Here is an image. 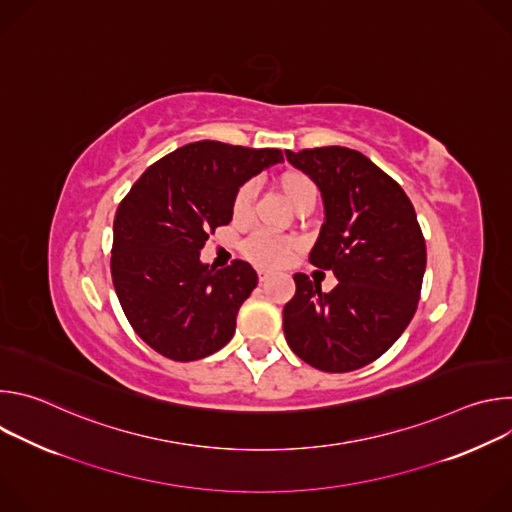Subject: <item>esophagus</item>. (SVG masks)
Segmentation results:
<instances>
[{
    "mask_svg": "<svg viewBox=\"0 0 512 512\" xmlns=\"http://www.w3.org/2000/svg\"><path fill=\"white\" fill-rule=\"evenodd\" d=\"M257 275H259V281H267V279H269V275H271V271H267V269H259V271H257Z\"/></svg>",
    "mask_w": 512,
    "mask_h": 512,
    "instance_id": "esophagus-1",
    "label": "esophagus"
}]
</instances>
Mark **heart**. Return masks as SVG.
<instances>
[{
  "label": "heart",
  "mask_w": 512,
  "mask_h": 512,
  "mask_svg": "<svg viewBox=\"0 0 512 512\" xmlns=\"http://www.w3.org/2000/svg\"><path fill=\"white\" fill-rule=\"evenodd\" d=\"M277 190L283 196V200L294 208L300 210L302 206H314L316 204V186L314 182L300 174V172H285L277 180ZM255 200V186L253 184H243L235 198H233V218L235 221H245L251 212ZM296 251V243L283 239V237H273L265 233H257L249 237L243 243V253L257 265L261 267H279L285 265L291 255Z\"/></svg>",
  "instance_id": "b5f03b06"
}]
</instances>
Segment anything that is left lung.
I'll use <instances>...</instances> for the list:
<instances>
[{"label": "left lung", "mask_w": 512, "mask_h": 512, "mask_svg": "<svg viewBox=\"0 0 512 512\" xmlns=\"http://www.w3.org/2000/svg\"><path fill=\"white\" fill-rule=\"evenodd\" d=\"M285 158L324 204L310 263L338 279L324 294L318 281L294 275L285 340L320 371H356L385 354L415 314L427 259L417 214L403 188L356 150L328 145Z\"/></svg>", "instance_id": "obj_1"}]
</instances>
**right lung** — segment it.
<instances>
[{"label": "right lung", "instance_id": "right-lung-1", "mask_svg": "<svg viewBox=\"0 0 512 512\" xmlns=\"http://www.w3.org/2000/svg\"><path fill=\"white\" fill-rule=\"evenodd\" d=\"M281 162L279 150L194 141L145 170L119 204L113 285L137 336L160 354L198 360L233 338L257 273L245 261L210 267L200 251L233 221L237 190Z\"/></svg>", "mask_w": 512, "mask_h": 512}]
</instances>
